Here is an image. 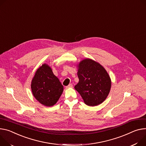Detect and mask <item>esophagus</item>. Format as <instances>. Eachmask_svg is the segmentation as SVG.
<instances>
[{
    "label": "esophagus",
    "mask_w": 146,
    "mask_h": 146,
    "mask_svg": "<svg viewBox=\"0 0 146 146\" xmlns=\"http://www.w3.org/2000/svg\"><path fill=\"white\" fill-rule=\"evenodd\" d=\"M73 87V84H70L69 86H68L67 87H66V88H72Z\"/></svg>",
    "instance_id": "obj_1"
}]
</instances>
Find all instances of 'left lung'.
I'll return each instance as SVG.
<instances>
[{"label":"left lung","instance_id":"1","mask_svg":"<svg viewBox=\"0 0 146 146\" xmlns=\"http://www.w3.org/2000/svg\"><path fill=\"white\" fill-rule=\"evenodd\" d=\"M77 76L78 83L75 90L80 94L84 103L94 107L102 103L111 88V80L108 72L98 62L86 58L79 62Z\"/></svg>","mask_w":146,"mask_h":146}]
</instances>
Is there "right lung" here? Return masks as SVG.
Wrapping results in <instances>:
<instances>
[{
  "instance_id": "obj_1",
  "label": "right lung",
  "mask_w": 146,
  "mask_h": 146,
  "mask_svg": "<svg viewBox=\"0 0 146 146\" xmlns=\"http://www.w3.org/2000/svg\"><path fill=\"white\" fill-rule=\"evenodd\" d=\"M31 88L35 98L46 107H52L59 100L63 86L50 66L44 63L36 71Z\"/></svg>"
}]
</instances>
